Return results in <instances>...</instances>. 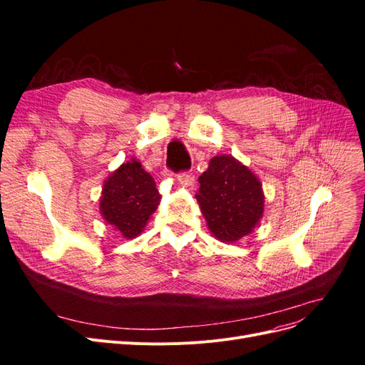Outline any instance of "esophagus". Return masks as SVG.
<instances>
[{
	"instance_id": "1",
	"label": "esophagus",
	"mask_w": 365,
	"mask_h": 365,
	"mask_svg": "<svg viewBox=\"0 0 365 365\" xmlns=\"http://www.w3.org/2000/svg\"><path fill=\"white\" fill-rule=\"evenodd\" d=\"M176 178H178V181H180L181 184L189 185V184H192V182H193V180H195V175H193V172H192V170H182V172H180V173H178V176H176Z\"/></svg>"
}]
</instances>
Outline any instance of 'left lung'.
<instances>
[{"label":"left lung","instance_id":"obj_1","mask_svg":"<svg viewBox=\"0 0 365 365\" xmlns=\"http://www.w3.org/2000/svg\"><path fill=\"white\" fill-rule=\"evenodd\" d=\"M195 195L210 231L222 242H235L251 233L263 213L259 180L233 157L212 158L200 176Z\"/></svg>","mask_w":365,"mask_h":365}]
</instances>
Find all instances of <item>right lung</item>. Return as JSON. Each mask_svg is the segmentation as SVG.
I'll list each match as a JSON object with an SVG mask.
<instances>
[{"mask_svg":"<svg viewBox=\"0 0 365 365\" xmlns=\"http://www.w3.org/2000/svg\"><path fill=\"white\" fill-rule=\"evenodd\" d=\"M161 196L152 176L138 161L121 164L103 185L101 210L106 222L123 237L141 233L149 216L155 212Z\"/></svg>","mask_w":365,"mask_h":365,"instance_id":"right-lung-1","label":"right lung"}]
</instances>
